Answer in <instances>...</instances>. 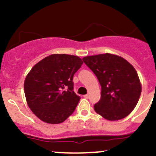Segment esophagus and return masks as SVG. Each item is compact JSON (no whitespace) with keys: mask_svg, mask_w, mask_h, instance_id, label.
<instances>
[{"mask_svg":"<svg viewBox=\"0 0 156 156\" xmlns=\"http://www.w3.org/2000/svg\"><path fill=\"white\" fill-rule=\"evenodd\" d=\"M84 97L86 99L89 98V94H86V95H84Z\"/></svg>","mask_w":156,"mask_h":156,"instance_id":"esophagus-1","label":"esophagus"}]
</instances>
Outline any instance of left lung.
I'll return each mask as SVG.
<instances>
[{"instance_id": "1", "label": "left lung", "mask_w": 156, "mask_h": 156, "mask_svg": "<svg viewBox=\"0 0 156 156\" xmlns=\"http://www.w3.org/2000/svg\"><path fill=\"white\" fill-rule=\"evenodd\" d=\"M82 59L101 85V98L94 105L96 112L108 121L127 117L137 104L142 90L133 66L122 56L108 53Z\"/></svg>"}]
</instances>
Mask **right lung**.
Segmentation results:
<instances>
[{
    "mask_svg": "<svg viewBox=\"0 0 156 156\" xmlns=\"http://www.w3.org/2000/svg\"><path fill=\"white\" fill-rule=\"evenodd\" d=\"M82 59L69 54H51L39 61L26 75L24 90L27 104L44 122L60 124L73 113L80 97L72 81Z\"/></svg>",
    "mask_w": 156,
    "mask_h": 156,
    "instance_id": "obj_1",
    "label": "right lung"
}]
</instances>
